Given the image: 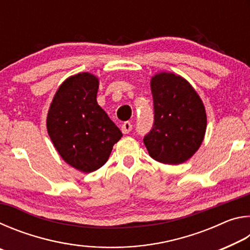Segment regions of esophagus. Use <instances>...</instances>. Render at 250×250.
<instances>
[{
	"label": "esophagus",
	"mask_w": 250,
	"mask_h": 250,
	"mask_svg": "<svg viewBox=\"0 0 250 250\" xmlns=\"http://www.w3.org/2000/svg\"><path fill=\"white\" fill-rule=\"evenodd\" d=\"M131 130H132V124H131V122H129V121H125V124L121 125V131H122V133L128 134Z\"/></svg>",
	"instance_id": "esophagus-1"
}]
</instances>
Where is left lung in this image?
<instances>
[{
    "mask_svg": "<svg viewBox=\"0 0 250 250\" xmlns=\"http://www.w3.org/2000/svg\"><path fill=\"white\" fill-rule=\"evenodd\" d=\"M154 124L143 138L152 159L164 164H181L201 146L206 131L203 101L188 80L172 73L151 79Z\"/></svg>",
    "mask_w": 250,
    "mask_h": 250,
    "instance_id": "obj_1",
    "label": "left lung"
}]
</instances>
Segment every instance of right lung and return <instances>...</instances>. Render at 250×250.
<instances>
[{
	"instance_id": "obj_1",
	"label": "right lung",
	"mask_w": 250,
	"mask_h": 250,
	"mask_svg": "<svg viewBox=\"0 0 250 250\" xmlns=\"http://www.w3.org/2000/svg\"><path fill=\"white\" fill-rule=\"evenodd\" d=\"M98 88L99 79L90 73L70 76L55 94L46 121L59 155L83 173L103 167L122 137L97 103Z\"/></svg>"
}]
</instances>
